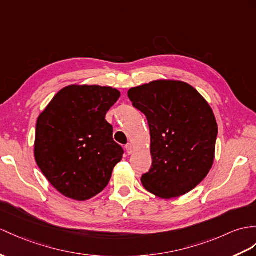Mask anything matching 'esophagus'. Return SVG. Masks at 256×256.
<instances>
[{
    "label": "esophagus",
    "mask_w": 256,
    "mask_h": 256,
    "mask_svg": "<svg viewBox=\"0 0 256 256\" xmlns=\"http://www.w3.org/2000/svg\"><path fill=\"white\" fill-rule=\"evenodd\" d=\"M126 151L129 155H132L134 153V146L132 144H130V143H128V144L126 146Z\"/></svg>",
    "instance_id": "1"
}]
</instances>
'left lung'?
<instances>
[{"instance_id": "1", "label": "left lung", "mask_w": 256, "mask_h": 256, "mask_svg": "<svg viewBox=\"0 0 256 256\" xmlns=\"http://www.w3.org/2000/svg\"><path fill=\"white\" fill-rule=\"evenodd\" d=\"M150 127L152 167L143 186L162 198L190 192L208 176L215 158L217 122L206 100L178 80H155L128 91Z\"/></svg>"}]
</instances>
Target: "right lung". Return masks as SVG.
Here are the masks:
<instances>
[{"label": "right lung", "instance_id": "add662e5", "mask_svg": "<svg viewBox=\"0 0 256 256\" xmlns=\"http://www.w3.org/2000/svg\"><path fill=\"white\" fill-rule=\"evenodd\" d=\"M120 92L112 86L72 84L58 92L39 115L34 158L62 194L86 201L103 191L124 150L105 120Z\"/></svg>", "mask_w": 256, "mask_h": 256}]
</instances>
